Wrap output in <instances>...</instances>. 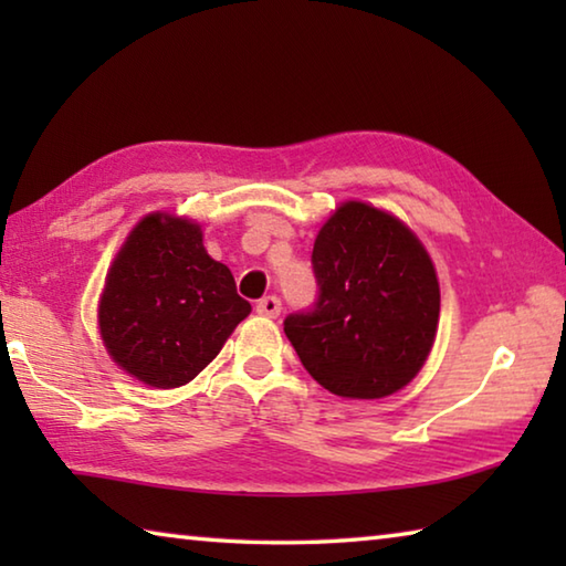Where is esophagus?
<instances>
[{"mask_svg": "<svg viewBox=\"0 0 566 566\" xmlns=\"http://www.w3.org/2000/svg\"><path fill=\"white\" fill-rule=\"evenodd\" d=\"M256 312L264 314V317H280L282 312V300L276 294L270 296H262L260 302H256Z\"/></svg>", "mask_w": 566, "mask_h": 566, "instance_id": "34e87169", "label": "esophagus"}]
</instances>
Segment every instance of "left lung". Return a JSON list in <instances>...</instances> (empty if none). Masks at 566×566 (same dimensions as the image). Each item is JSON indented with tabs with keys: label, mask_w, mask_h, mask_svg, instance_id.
<instances>
[{
	"label": "left lung",
	"mask_w": 566,
	"mask_h": 566,
	"mask_svg": "<svg viewBox=\"0 0 566 566\" xmlns=\"http://www.w3.org/2000/svg\"><path fill=\"white\" fill-rule=\"evenodd\" d=\"M317 300L284 319L304 369L332 395L381 399L417 377L434 344L432 260L387 212L347 202L314 242Z\"/></svg>",
	"instance_id": "obj_1"
}]
</instances>
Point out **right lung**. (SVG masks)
<instances>
[{
	"label": "right lung",
	"instance_id": "add662e5",
	"mask_svg": "<svg viewBox=\"0 0 566 566\" xmlns=\"http://www.w3.org/2000/svg\"><path fill=\"white\" fill-rule=\"evenodd\" d=\"M249 312L232 272L207 254L199 224L149 214L107 274L99 329L124 371L171 389L195 379Z\"/></svg>",
	"mask_w": 566,
	"mask_h": 566
}]
</instances>
